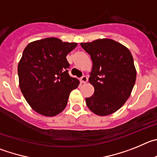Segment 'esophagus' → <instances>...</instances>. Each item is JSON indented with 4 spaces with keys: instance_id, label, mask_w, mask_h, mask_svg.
Instances as JSON below:
<instances>
[{
    "instance_id": "obj_1",
    "label": "esophagus",
    "mask_w": 157,
    "mask_h": 157,
    "mask_svg": "<svg viewBox=\"0 0 157 157\" xmlns=\"http://www.w3.org/2000/svg\"><path fill=\"white\" fill-rule=\"evenodd\" d=\"M80 82H81V83L84 84V83L87 82V77H86V76H83V77H80Z\"/></svg>"
}]
</instances>
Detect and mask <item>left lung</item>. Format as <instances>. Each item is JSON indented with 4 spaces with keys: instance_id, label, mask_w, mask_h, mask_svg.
I'll return each instance as SVG.
<instances>
[{
    "instance_id": "left-lung-1",
    "label": "left lung",
    "mask_w": 157,
    "mask_h": 157,
    "mask_svg": "<svg viewBox=\"0 0 157 157\" xmlns=\"http://www.w3.org/2000/svg\"><path fill=\"white\" fill-rule=\"evenodd\" d=\"M80 45L93 63L89 82L94 92L86 98V104L96 115L113 113L126 102L135 85L136 70L131 53L123 44L107 38Z\"/></svg>"
}]
</instances>
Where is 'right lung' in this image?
Instances as JSON below:
<instances>
[{"instance_id":"right-lung-1","label":"right lung","mask_w":157,"mask_h":157,"mask_svg":"<svg viewBox=\"0 0 157 157\" xmlns=\"http://www.w3.org/2000/svg\"><path fill=\"white\" fill-rule=\"evenodd\" d=\"M77 43L56 37L31 42L25 48L18 66L19 87L36 113L54 117L63 111L69 96L80 82L68 73L66 56Z\"/></svg>"}]
</instances>
